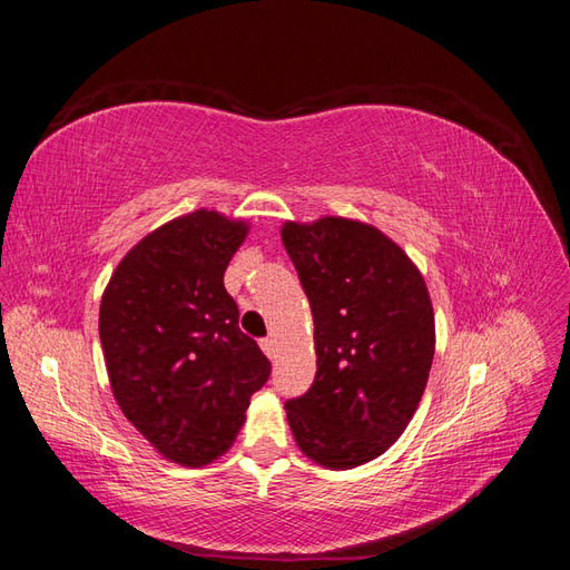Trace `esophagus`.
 Listing matches in <instances>:
<instances>
[{
    "label": "esophagus",
    "mask_w": 570,
    "mask_h": 570,
    "mask_svg": "<svg viewBox=\"0 0 570 570\" xmlns=\"http://www.w3.org/2000/svg\"><path fill=\"white\" fill-rule=\"evenodd\" d=\"M262 350L268 358H275V352H278V342H275L273 337H266V340H262Z\"/></svg>",
    "instance_id": "1"
}]
</instances>
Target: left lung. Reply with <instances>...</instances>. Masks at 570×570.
<instances>
[{"mask_svg":"<svg viewBox=\"0 0 570 570\" xmlns=\"http://www.w3.org/2000/svg\"><path fill=\"white\" fill-rule=\"evenodd\" d=\"M283 245L314 314L316 377L285 404L304 456L347 471L387 452L416 413L435 356L419 266L371 223L285 220Z\"/></svg>","mask_w":570,"mask_h":570,"instance_id":"8db88e82","label":"left lung"}]
</instances>
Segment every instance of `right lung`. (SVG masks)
<instances>
[{"instance_id":"add662e5","label":"right lung","mask_w":570,"mask_h":570,"mask_svg":"<svg viewBox=\"0 0 570 570\" xmlns=\"http://www.w3.org/2000/svg\"><path fill=\"white\" fill-rule=\"evenodd\" d=\"M249 223L197 209L145 235L99 304L116 404L164 459L199 469L226 454L271 361L239 331L223 285Z\"/></svg>"}]
</instances>
